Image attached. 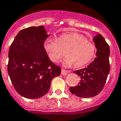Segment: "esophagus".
<instances>
[{"label":"esophagus","instance_id":"1","mask_svg":"<svg viewBox=\"0 0 121 121\" xmlns=\"http://www.w3.org/2000/svg\"><path fill=\"white\" fill-rule=\"evenodd\" d=\"M69 73H70L69 71H67V70H65V69H61V74L62 75H66L67 74H68Z\"/></svg>","mask_w":121,"mask_h":121}]
</instances>
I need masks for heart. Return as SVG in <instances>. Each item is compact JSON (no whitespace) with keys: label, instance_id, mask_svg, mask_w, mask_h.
<instances>
[{"label":"heart","instance_id":"obj_1","mask_svg":"<svg viewBox=\"0 0 121 121\" xmlns=\"http://www.w3.org/2000/svg\"><path fill=\"white\" fill-rule=\"evenodd\" d=\"M43 48L51 61L57 63L65 55L64 63L75 67H81L89 63L95 56L96 48L93 43L84 35L76 32L63 33L58 39L47 37L43 42Z\"/></svg>","mask_w":121,"mask_h":121}]
</instances>
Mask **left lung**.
<instances>
[{
	"label": "left lung",
	"instance_id": "8db88e82",
	"mask_svg": "<svg viewBox=\"0 0 121 121\" xmlns=\"http://www.w3.org/2000/svg\"><path fill=\"white\" fill-rule=\"evenodd\" d=\"M93 40L96 48V58L87 67L74 71L81 79L78 86L69 88L71 93L82 98L93 97L100 93L110 70L109 45L101 34Z\"/></svg>",
	"mask_w": 121,
	"mask_h": 121
}]
</instances>
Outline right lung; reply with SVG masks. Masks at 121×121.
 <instances>
[{"label":"right lung","mask_w":121,"mask_h":121,"mask_svg":"<svg viewBox=\"0 0 121 121\" xmlns=\"http://www.w3.org/2000/svg\"><path fill=\"white\" fill-rule=\"evenodd\" d=\"M48 36L43 26H31L21 30L9 47L8 72L15 89L25 98L44 96L52 80L61 73L43 48Z\"/></svg>","instance_id":"right-lung-1"}]
</instances>
